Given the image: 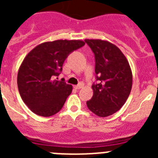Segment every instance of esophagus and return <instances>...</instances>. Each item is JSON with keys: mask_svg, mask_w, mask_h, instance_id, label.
<instances>
[{"mask_svg": "<svg viewBox=\"0 0 158 158\" xmlns=\"http://www.w3.org/2000/svg\"><path fill=\"white\" fill-rule=\"evenodd\" d=\"M83 86H84V84L82 83V82H81V83H79V84H78V85H75L74 88L76 89H81V88L83 87Z\"/></svg>", "mask_w": 158, "mask_h": 158, "instance_id": "obj_1", "label": "esophagus"}]
</instances>
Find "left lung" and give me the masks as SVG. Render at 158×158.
Returning <instances> with one entry per match:
<instances>
[{
  "label": "left lung",
  "mask_w": 158,
  "mask_h": 158,
  "mask_svg": "<svg viewBox=\"0 0 158 158\" xmlns=\"http://www.w3.org/2000/svg\"><path fill=\"white\" fill-rule=\"evenodd\" d=\"M95 57L96 82L93 96L86 102L89 109L107 117L120 109L132 87V73L122 51L112 43L100 40H85Z\"/></svg>",
  "instance_id": "1"
}]
</instances>
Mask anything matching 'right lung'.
<instances>
[{"label":"right lung","mask_w":158,"mask_h":158,"mask_svg":"<svg viewBox=\"0 0 158 158\" xmlns=\"http://www.w3.org/2000/svg\"><path fill=\"white\" fill-rule=\"evenodd\" d=\"M84 45L81 40L47 42L25 57L18 72L17 85L22 100L31 111L49 117L62 109L72 93V85L64 78L61 81L54 78L62 73L68 55Z\"/></svg>","instance_id":"obj_1"}]
</instances>
